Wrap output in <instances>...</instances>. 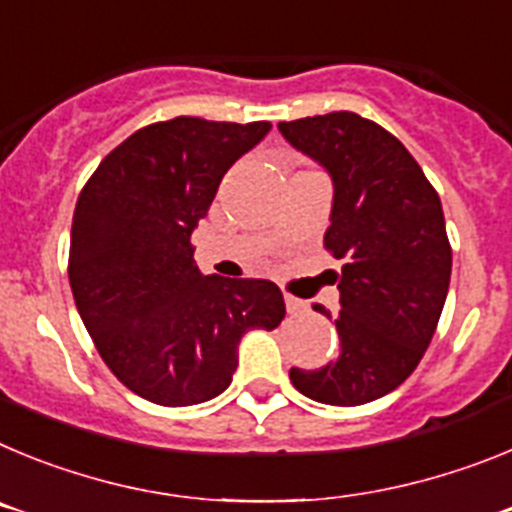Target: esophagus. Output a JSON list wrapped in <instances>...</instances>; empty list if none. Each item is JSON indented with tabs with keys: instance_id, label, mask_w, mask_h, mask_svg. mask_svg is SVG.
Wrapping results in <instances>:
<instances>
[{
	"instance_id": "1",
	"label": "esophagus",
	"mask_w": 512,
	"mask_h": 512,
	"mask_svg": "<svg viewBox=\"0 0 512 512\" xmlns=\"http://www.w3.org/2000/svg\"><path fill=\"white\" fill-rule=\"evenodd\" d=\"M284 302H287V312H292V315H302V312H307V302L297 300V297L287 295L284 297Z\"/></svg>"
}]
</instances>
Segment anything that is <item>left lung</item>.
I'll return each instance as SVG.
<instances>
[{"instance_id": "obj_1", "label": "left lung", "mask_w": 512, "mask_h": 512, "mask_svg": "<svg viewBox=\"0 0 512 512\" xmlns=\"http://www.w3.org/2000/svg\"><path fill=\"white\" fill-rule=\"evenodd\" d=\"M279 133L328 171L325 248L346 259L341 354L315 372L292 369L289 379L310 400L354 408L397 390L436 333L451 279L441 200L408 148L356 112L279 122Z\"/></svg>"}]
</instances>
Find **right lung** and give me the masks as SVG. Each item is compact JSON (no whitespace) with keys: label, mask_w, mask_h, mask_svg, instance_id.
<instances>
[{"label":"right lung","mask_w":512,"mask_h":512,"mask_svg":"<svg viewBox=\"0 0 512 512\" xmlns=\"http://www.w3.org/2000/svg\"><path fill=\"white\" fill-rule=\"evenodd\" d=\"M269 122L174 117L130 135L81 189L69 282L104 364L143 400L184 408L228 390L238 343L274 330L284 297L269 279L205 277L189 243L225 171Z\"/></svg>","instance_id":"add662e5"}]
</instances>
